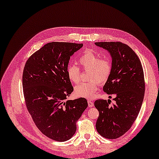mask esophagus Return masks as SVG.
<instances>
[{"instance_id":"1","label":"esophagus","mask_w":159,"mask_h":159,"mask_svg":"<svg viewBox=\"0 0 159 159\" xmlns=\"http://www.w3.org/2000/svg\"><path fill=\"white\" fill-rule=\"evenodd\" d=\"M88 105L89 107H93V102L90 100H88Z\"/></svg>"}]
</instances>
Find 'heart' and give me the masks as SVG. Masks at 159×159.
<instances>
[{"label": "heart", "instance_id": "obj_1", "mask_svg": "<svg viewBox=\"0 0 159 159\" xmlns=\"http://www.w3.org/2000/svg\"><path fill=\"white\" fill-rule=\"evenodd\" d=\"M79 63L84 71H89L88 79L90 80L76 86L74 93L79 98L92 99L98 92L99 84H104L108 80L112 73V65L108 58H101L100 55L86 51L80 57ZM80 69L75 65L67 68V77L72 83L77 84L80 80Z\"/></svg>", "mask_w": 159, "mask_h": 159}]
</instances>
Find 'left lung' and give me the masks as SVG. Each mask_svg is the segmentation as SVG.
Masks as SVG:
<instances>
[{"label":"left lung","mask_w":159,"mask_h":159,"mask_svg":"<svg viewBox=\"0 0 159 159\" xmlns=\"http://www.w3.org/2000/svg\"><path fill=\"white\" fill-rule=\"evenodd\" d=\"M95 44L112 57V73L103 91L114 95L116 102L110 105V100L95 101L99 112L95 127L102 137L116 139L127 132L139 114L145 93L143 71L139 58L127 45L118 41Z\"/></svg>","instance_id":"1"}]
</instances>
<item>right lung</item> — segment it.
Returning a JSON list of instances; mask_svg holds the SVG:
<instances>
[{"mask_svg":"<svg viewBox=\"0 0 159 159\" xmlns=\"http://www.w3.org/2000/svg\"><path fill=\"white\" fill-rule=\"evenodd\" d=\"M82 43L51 42L27 60L23 73L25 104L38 129L58 142L70 140L88 107L85 98L66 101L73 91L67 75L70 57Z\"/></svg>","mask_w":159,"mask_h":159,"instance_id":"obj_1","label":"right lung"}]
</instances>
